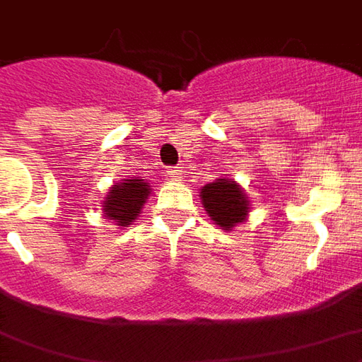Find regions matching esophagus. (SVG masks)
I'll return each mask as SVG.
<instances>
[{"label":"esophagus","mask_w":362,"mask_h":362,"mask_svg":"<svg viewBox=\"0 0 362 362\" xmlns=\"http://www.w3.org/2000/svg\"><path fill=\"white\" fill-rule=\"evenodd\" d=\"M167 177H169L171 181H181V169H179V167L167 169Z\"/></svg>","instance_id":"1"}]
</instances>
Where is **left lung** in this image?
<instances>
[{
  "mask_svg": "<svg viewBox=\"0 0 362 362\" xmlns=\"http://www.w3.org/2000/svg\"><path fill=\"white\" fill-rule=\"evenodd\" d=\"M203 206L218 226L233 230V226L246 221L250 201L244 195V189L230 179H216L201 189Z\"/></svg>",
  "mask_w": 362,
  "mask_h": 362,
  "instance_id": "obj_1",
  "label": "left lung"
}]
</instances>
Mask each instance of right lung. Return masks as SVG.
Masks as SVG:
<instances>
[{
    "label": "right lung",
    "instance_id": "obj_1",
    "mask_svg": "<svg viewBox=\"0 0 362 362\" xmlns=\"http://www.w3.org/2000/svg\"><path fill=\"white\" fill-rule=\"evenodd\" d=\"M149 183L139 177H129L122 183L110 187V193L102 201V213L118 226H128L141 213V206L149 195Z\"/></svg>",
    "mask_w": 362,
    "mask_h": 362
}]
</instances>
